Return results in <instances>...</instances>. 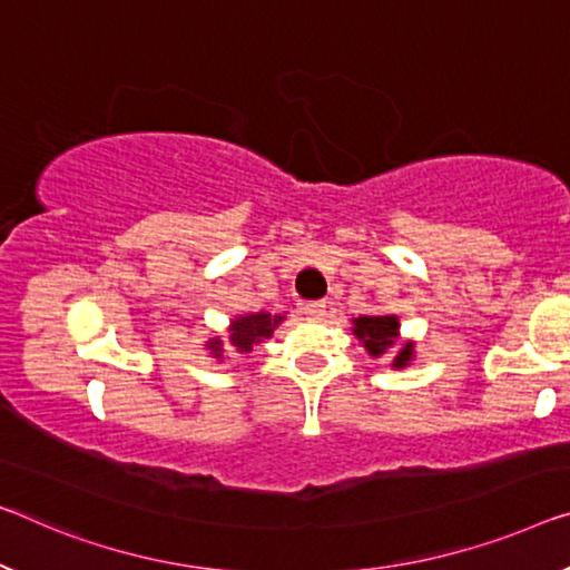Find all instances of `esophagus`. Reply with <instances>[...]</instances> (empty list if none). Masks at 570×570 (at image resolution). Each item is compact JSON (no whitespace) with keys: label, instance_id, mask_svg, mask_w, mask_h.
Returning <instances> with one entry per match:
<instances>
[{"label":"esophagus","instance_id":"1","mask_svg":"<svg viewBox=\"0 0 570 570\" xmlns=\"http://www.w3.org/2000/svg\"><path fill=\"white\" fill-rule=\"evenodd\" d=\"M303 313L308 315L311 321H321L323 315H326V303L323 301H315V303H305L303 305Z\"/></svg>","mask_w":570,"mask_h":570}]
</instances>
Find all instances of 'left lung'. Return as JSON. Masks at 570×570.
Instances as JSON below:
<instances>
[{
  "mask_svg": "<svg viewBox=\"0 0 570 570\" xmlns=\"http://www.w3.org/2000/svg\"><path fill=\"white\" fill-rule=\"evenodd\" d=\"M354 336L362 341L366 354L380 358L384 354L392 356V370H405L415 358V341L402 338L400 318L395 313H376V315H358L352 318Z\"/></svg>",
  "mask_w": 570,
  "mask_h": 570,
  "instance_id": "1",
  "label": "left lung"
}]
</instances>
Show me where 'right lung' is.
Listing matches in <instances>:
<instances>
[{"label":"right lung","instance_id":"obj_1","mask_svg":"<svg viewBox=\"0 0 570 570\" xmlns=\"http://www.w3.org/2000/svg\"><path fill=\"white\" fill-rule=\"evenodd\" d=\"M283 321H285V313H267V311L234 315L229 326H226V336H218L212 331L208 338L204 341V348L214 362H224L226 348H232L236 354H249L257 344L273 336Z\"/></svg>","mask_w":570,"mask_h":570}]
</instances>
